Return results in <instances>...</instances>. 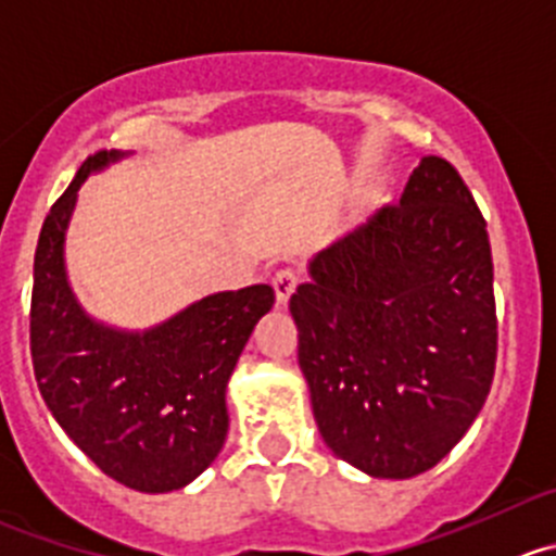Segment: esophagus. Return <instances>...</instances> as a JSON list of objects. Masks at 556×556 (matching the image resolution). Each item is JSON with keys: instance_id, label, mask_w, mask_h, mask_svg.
Wrapping results in <instances>:
<instances>
[{"instance_id": "1", "label": "esophagus", "mask_w": 556, "mask_h": 556, "mask_svg": "<svg viewBox=\"0 0 556 556\" xmlns=\"http://www.w3.org/2000/svg\"><path fill=\"white\" fill-rule=\"evenodd\" d=\"M299 288V271L295 268H279L274 274V293H277V304H288L290 295Z\"/></svg>"}]
</instances>
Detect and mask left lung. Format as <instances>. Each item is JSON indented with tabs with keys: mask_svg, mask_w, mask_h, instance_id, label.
<instances>
[{
	"mask_svg": "<svg viewBox=\"0 0 556 556\" xmlns=\"http://www.w3.org/2000/svg\"><path fill=\"white\" fill-rule=\"evenodd\" d=\"M290 299L320 438L371 478L421 476L467 434L497 361L486 223L443 157L315 252Z\"/></svg>",
	"mask_w": 556,
	"mask_h": 556,
	"instance_id": "8db88e82",
	"label": "left lung"
}]
</instances>
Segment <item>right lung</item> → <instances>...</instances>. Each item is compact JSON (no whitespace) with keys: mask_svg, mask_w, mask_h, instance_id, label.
Returning <instances> with one entry per match:
<instances>
[{"mask_svg":"<svg viewBox=\"0 0 556 556\" xmlns=\"http://www.w3.org/2000/svg\"><path fill=\"white\" fill-rule=\"evenodd\" d=\"M122 157L86 160L42 223L31 364L56 424L105 476L135 492L165 494L195 481L223 451L228 380L252 328L274 306V288L212 293L147 331L94 320L70 288L64 239L80 185Z\"/></svg>","mask_w":556,"mask_h":556,"instance_id":"1","label":"right lung"}]
</instances>
